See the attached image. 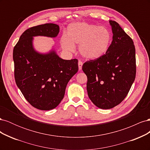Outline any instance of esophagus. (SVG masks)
I'll list each match as a JSON object with an SVG mask.
<instances>
[{"label":"esophagus","instance_id":"34e87169","mask_svg":"<svg viewBox=\"0 0 150 150\" xmlns=\"http://www.w3.org/2000/svg\"><path fill=\"white\" fill-rule=\"evenodd\" d=\"M83 64V63L82 61H78V67H79V71H81V69H82Z\"/></svg>","mask_w":150,"mask_h":150}]
</instances>
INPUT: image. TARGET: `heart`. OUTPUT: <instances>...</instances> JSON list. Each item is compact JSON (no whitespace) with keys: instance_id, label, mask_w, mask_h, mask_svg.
<instances>
[{"instance_id":"obj_1","label":"heart","mask_w":150,"mask_h":150,"mask_svg":"<svg viewBox=\"0 0 150 150\" xmlns=\"http://www.w3.org/2000/svg\"><path fill=\"white\" fill-rule=\"evenodd\" d=\"M66 34L61 38L62 48L66 51L72 52L74 45L79 44L81 56L89 59L99 58L105 54L111 40L110 32L105 27L86 22L70 24Z\"/></svg>"}]
</instances>
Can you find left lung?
<instances>
[{
	"mask_svg": "<svg viewBox=\"0 0 150 150\" xmlns=\"http://www.w3.org/2000/svg\"><path fill=\"white\" fill-rule=\"evenodd\" d=\"M112 40L106 54L84 62L87 91L91 101L99 108L118 105L128 94L136 77L135 47L129 36L119 24L110 21Z\"/></svg>",
	"mask_w": 150,
	"mask_h": 150,
	"instance_id": "left-lung-1",
	"label": "left lung"
}]
</instances>
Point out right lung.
<instances>
[{"mask_svg":"<svg viewBox=\"0 0 150 150\" xmlns=\"http://www.w3.org/2000/svg\"><path fill=\"white\" fill-rule=\"evenodd\" d=\"M59 26L48 23L33 27L22 34L13 50L14 78L17 87L33 107L50 110L57 107L64 98L66 86L78 71L76 59L64 60L56 52H36L33 37L56 38Z\"/></svg>","mask_w":150,"mask_h":150,"instance_id":"add662e5","label":"right lung"}]
</instances>
